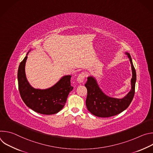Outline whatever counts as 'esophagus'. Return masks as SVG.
Instances as JSON below:
<instances>
[{
    "mask_svg": "<svg viewBox=\"0 0 153 153\" xmlns=\"http://www.w3.org/2000/svg\"><path fill=\"white\" fill-rule=\"evenodd\" d=\"M85 74L84 73H81L77 77V82L79 83H81L83 82L84 80V79H85Z\"/></svg>",
    "mask_w": 153,
    "mask_h": 153,
    "instance_id": "obj_1",
    "label": "esophagus"
}]
</instances>
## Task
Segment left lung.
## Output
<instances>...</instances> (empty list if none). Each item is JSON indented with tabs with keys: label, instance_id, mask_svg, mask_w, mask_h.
<instances>
[{
	"label": "left lung",
	"instance_id": "obj_1",
	"mask_svg": "<svg viewBox=\"0 0 153 153\" xmlns=\"http://www.w3.org/2000/svg\"><path fill=\"white\" fill-rule=\"evenodd\" d=\"M125 53L129 59L133 74L131 80V89L126 96L122 99H117L106 96L99 88L96 79L93 76L88 77L85 84L88 93L86 99L87 109L96 116L108 117L117 115L126 110L133 100L135 93L136 73L130 54Z\"/></svg>",
	"mask_w": 153,
	"mask_h": 153
}]
</instances>
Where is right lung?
<instances>
[{
  "label": "right lung",
  "instance_id": "add662e5",
  "mask_svg": "<svg viewBox=\"0 0 153 153\" xmlns=\"http://www.w3.org/2000/svg\"><path fill=\"white\" fill-rule=\"evenodd\" d=\"M28 53L20 62L17 73L21 98L28 108L36 113L47 115L56 114L63 108L70 92L73 89L71 85V76H63L49 88H34L28 82L25 75V67Z\"/></svg>",
  "mask_w": 153,
  "mask_h": 153
}]
</instances>
